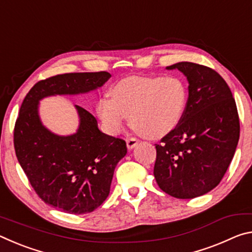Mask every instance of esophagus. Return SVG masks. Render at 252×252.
I'll list each match as a JSON object with an SVG mask.
<instances>
[{
	"label": "esophagus",
	"instance_id": "1",
	"mask_svg": "<svg viewBox=\"0 0 252 252\" xmlns=\"http://www.w3.org/2000/svg\"><path fill=\"white\" fill-rule=\"evenodd\" d=\"M139 140L135 139V138H129L126 140V147L127 149H133L136 144H138Z\"/></svg>",
	"mask_w": 252,
	"mask_h": 252
}]
</instances>
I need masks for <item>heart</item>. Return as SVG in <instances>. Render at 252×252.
I'll return each instance as SVG.
<instances>
[{"instance_id":"1","label":"heart","mask_w":252,"mask_h":252,"mask_svg":"<svg viewBox=\"0 0 252 252\" xmlns=\"http://www.w3.org/2000/svg\"><path fill=\"white\" fill-rule=\"evenodd\" d=\"M111 96L96 103V114L109 134H118L129 116L131 126L140 134L159 139L180 123L187 90L176 76H130L113 85Z\"/></svg>"}]
</instances>
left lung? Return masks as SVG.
I'll list each match as a JSON object with an SVG mask.
<instances>
[{"mask_svg":"<svg viewBox=\"0 0 252 252\" xmlns=\"http://www.w3.org/2000/svg\"><path fill=\"white\" fill-rule=\"evenodd\" d=\"M167 69L187 76L189 96L179 126L156 144L153 174L165 193L192 199L211 191L227 172L240 122L231 90L218 72L192 62Z\"/></svg>","mask_w":252,"mask_h":252,"instance_id":"8db88e82","label":"left lung"}]
</instances>
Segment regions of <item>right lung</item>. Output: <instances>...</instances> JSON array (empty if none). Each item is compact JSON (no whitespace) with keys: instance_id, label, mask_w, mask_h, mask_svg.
Returning a JSON list of instances; mask_svg holds the SVG:
<instances>
[{"instance_id":"1","label":"right lung","mask_w":252,"mask_h":252,"mask_svg":"<svg viewBox=\"0 0 252 252\" xmlns=\"http://www.w3.org/2000/svg\"><path fill=\"white\" fill-rule=\"evenodd\" d=\"M110 78L105 71L51 76L34 84L21 105L14 126L16 158L36 194L61 211L83 215L103 203L114 169L126 155V143L101 132L96 119L79 105L78 132L54 134L41 123L39 101L49 95L90 92Z\"/></svg>"}]
</instances>
